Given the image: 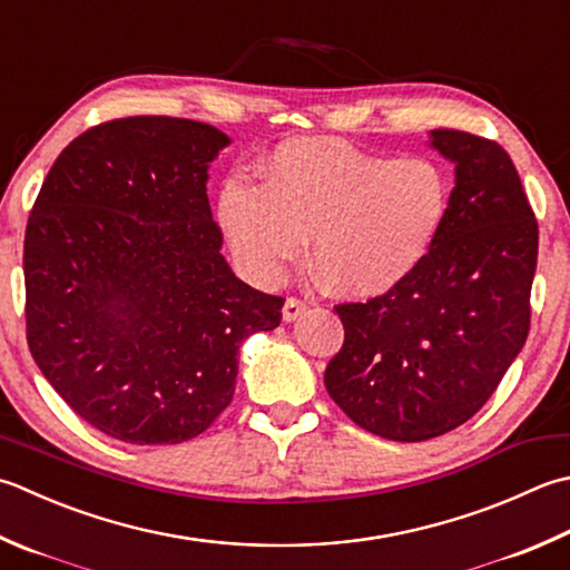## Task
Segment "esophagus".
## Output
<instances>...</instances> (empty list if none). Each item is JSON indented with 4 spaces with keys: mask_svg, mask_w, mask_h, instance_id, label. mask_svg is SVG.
I'll list each match as a JSON object with an SVG mask.
<instances>
[{
    "mask_svg": "<svg viewBox=\"0 0 570 570\" xmlns=\"http://www.w3.org/2000/svg\"><path fill=\"white\" fill-rule=\"evenodd\" d=\"M306 301L304 298H298V296H288L286 298V304H284V321H296L298 316H304L306 314Z\"/></svg>",
    "mask_w": 570,
    "mask_h": 570,
    "instance_id": "obj_1",
    "label": "esophagus"
}]
</instances>
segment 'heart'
Here are the masks:
<instances>
[{
    "mask_svg": "<svg viewBox=\"0 0 570 570\" xmlns=\"http://www.w3.org/2000/svg\"><path fill=\"white\" fill-rule=\"evenodd\" d=\"M259 177V187L229 180L217 205L244 272L278 282L311 237V266L355 301L407 282L450 207V177L432 158H385L326 138L276 145Z\"/></svg>",
    "mask_w": 570,
    "mask_h": 570,
    "instance_id": "1",
    "label": "heart"
}]
</instances>
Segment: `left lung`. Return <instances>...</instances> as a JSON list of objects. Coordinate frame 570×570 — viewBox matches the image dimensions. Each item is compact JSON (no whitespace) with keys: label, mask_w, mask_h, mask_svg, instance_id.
I'll return each mask as SVG.
<instances>
[{"label":"left lung","mask_w":570,"mask_h":570,"mask_svg":"<svg viewBox=\"0 0 570 570\" xmlns=\"http://www.w3.org/2000/svg\"><path fill=\"white\" fill-rule=\"evenodd\" d=\"M454 189L428 259L365 304H338L345 338L323 383L355 425L422 442L464 425L523 348L539 222L497 140L440 128Z\"/></svg>","instance_id":"8db88e82"}]
</instances>
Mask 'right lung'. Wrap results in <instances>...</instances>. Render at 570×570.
<instances>
[{
  "mask_svg": "<svg viewBox=\"0 0 570 570\" xmlns=\"http://www.w3.org/2000/svg\"><path fill=\"white\" fill-rule=\"evenodd\" d=\"M207 122L130 116L66 145L27 222V341L78 417L130 444H180L232 403L239 343L282 296L234 276L207 167Z\"/></svg>",
  "mask_w": 570,
  "mask_h": 570,
  "instance_id": "obj_1",
  "label": "right lung"
}]
</instances>
